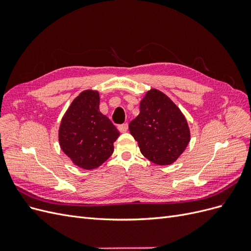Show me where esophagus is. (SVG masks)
<instances>
[{
  "label": "esophagus",
  "instance_id": "34e87169",
  "mask_svg": "<svg viewBox=\"0 0 251 251\" xmlns=\"http://www.w3.org/2000/svg\"><path fill=\"white\" fill-rule=\"evenodd\" d=\"M127 128H128L127 124H124V125H119L118 126V130H119L120 133H126L127 131Z\"/></svg>",
  "mask_w": 251,
  "mask_h": 251
}]
</instances>
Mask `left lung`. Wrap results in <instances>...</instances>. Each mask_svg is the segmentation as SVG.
I'll return each instance as SVG.
<instances>
[{"label":"left lung","mask_w":251,"mask_h":251,"mask_svg":"<svg viewBox=\"0 0 251 251\" xmlns=\"http://www.w3.org/2000/svg\"><path fill=\"white\" fill-rule=\"evenodd\" d=\"M140 113L128 128L141 154L158 165L174 163L185 151L191 132L183 113L161 91L151 89L140 101Z\"/></svg>","instance_id":"8db88e82"}]
</instances>
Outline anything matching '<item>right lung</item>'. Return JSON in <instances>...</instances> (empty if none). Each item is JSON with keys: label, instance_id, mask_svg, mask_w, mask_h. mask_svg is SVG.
<instances>
[{"label": "right lung", "instance_id": "1", "mask_svg": "<svg viewBox=\"0 0 251 251\" xmlns=\"http://www.w3.org/2000/svg\"><path fill=\"white\" fill-rule=\"evenodd\" d=\"M119 132L100 111V93L86 90L75 98L60 121V149L83 170H93L112 155Z\"/></svg>", "mask_w": 251, "mask_h": 251}]
</instances>
